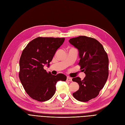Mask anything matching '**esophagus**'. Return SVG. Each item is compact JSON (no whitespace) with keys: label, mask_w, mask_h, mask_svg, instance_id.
Here are the masks:
<instances>
[{"label":"esophagus","mask_w":125,"mask_h":125,"mask_svg":"<svg viewBox=\"0 0 125 125\" xmlns=\"http://www.w3.org/2000/svg\"><path fill=\"white\" fill-rule=\"evenodd\" d=\"M67 81H72V79L71 78H70L69 77H67Z\"/></svg>","instance_id":"esophagus-1"}]
</instances>
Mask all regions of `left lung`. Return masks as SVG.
Here are the masks:
<instances>
[{"mask_svg":"<svg viewBox=\"0 0 125 125\" xmlns=\"http://www.w3.org/2000/svg\"><path fill=\"white\" fill-rule=\"evenodd\" d=\"M69 42L79 50L78 65L86 75L82 80L80 77L72 79L79 85L73 95L79 101L88 102L99 95L107 80L108 56L103 45L92 37L79 36L70 39Z\"/></svg>","mask_w":125,"mask_h":125,"instance_id":"obj_1","label":"left lung"}]
</instances>
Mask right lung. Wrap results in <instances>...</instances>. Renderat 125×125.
<instances>
[{"mask_svg": "<svg viewBox=\"0 0 125 125\" xmlns=\"http://www.w3.org/2000/svg\"><path fill=\"white\" fill-rule=\"evenodd\" d=\"M65 38L38 37L28 43L23 50L19 61V76L28 95L39 102L49 100L54 95L59 81H65L62 73L52 75L44 69L50 62Z\"/></svg>", "mask_w": 125, "mask_h": 125, "instance_id": "right-lung-1", "label": "right lung"}]
</instances>
